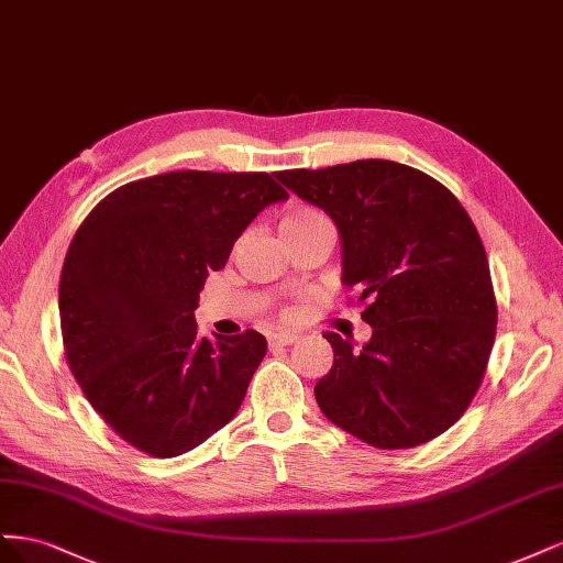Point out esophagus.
<instances>
[{"instance_id": "obj_1", "label": "esophagus", "mask_w": 563, "mask_h": 563, "mask_svg": "<svg viewBox=\"0 0 563 563\" xmlns=\"http://www.w3.org/2000/svg\"><path fill=\"white\" fill-rule=\"evenodd\" d=\"M297 334H287V332H280V334H274L268 336V349H283V346H292V343H297Z\"/></svg>"}]
</instances>
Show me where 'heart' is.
<instances>
[{
  "instance_id": "1",
  "label": "heart",
  "mask_w": 563,
  "mask_h": 563,
  "mask_svg": "<svg viewBox=\"0 0 563 563\" xmlns=\"http://www.w3.org/2000/svg\"><path fill=\"white\" fill-rule=\"evenodd\" d=\"M320 231H332V222L330 217L324 214L322 210L318 208H311V206H301V208H295L283 214L280 220V233L283 239L287 241V245H292L301 239H306V235H313V233H320ZM289 316V308H280V318L287 320Z\"/></svg>"
}]
</instances>
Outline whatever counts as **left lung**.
<instances>
[{"mask_svg":"<svg viewBox=\"0 0 563 563\" xmlns=\"http://www.w3.org/2000/svg\"><path fill=\"white\" fill-rule=\"evenodd\" d=\"M276 177L339 227L343 285L374 330L360 353L324 334L334 365L316 384L322 413L376 449L434 440L473 402L496 339L492 271L470 214L434 177L384 158Z\"/></svg>","mask_w":563,"mask_h":563,"instance_id":"1","label":"left lung"}]
</instances>
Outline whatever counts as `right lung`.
<instances>
[{"instance_id": "obj_1", "label": "right lung", "mask_w": 563, "mask_h": 563, "mask_svg": "<svg viewBox=\"0 0 563 563\" xmlns=\"http://www.w3.org/2000/svg\"><path fill=\"white\" fill-rule=\"evenodd\" d=\"M287 196L268 173H163L107 194L77 229L58 289L65 357L123 442L173 459L239 411L266 339L212 341L194 311L235 239Z\"/></svg>"}]
</instances>
